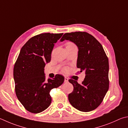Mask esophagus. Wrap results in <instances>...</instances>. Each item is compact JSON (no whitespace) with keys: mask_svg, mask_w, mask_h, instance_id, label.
<instances>
[{"mask_svg":"<svg viewBox=\"0 0 128 128\" xmlns=\"http://www.w3.org/2000/svg\"><path fill=\"white\" fill-rule=\"evenodd\" d=\"M68 82V78H66V77H65L64 78V82L65 83H66Z\"/></svg>","mask_w":128,"mask_h":128,"instance_id":"obj_1","label":"esophagus"}]
</instances>
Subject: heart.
Here are the masks:
<instances>
[{"mask_svg": "<svg viewBox=\"0 0 128 128\" xmlns=\"http://www.w3.org/2000/svg\"><path fill=\"white\" fill-rule=\"evenodd\" d=\"M73 46H76V45L73 43L68 42L66 44V47H73ZM66 70H67V69H64V71H66Z\"/></svg>", "mask_w": 128, "mask_h": 128, "instance_id": "1", "label": "heart"}]
</instances>
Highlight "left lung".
I'll use <instances>...</instances> for the list:
<instances>
[{"label":"left lung","instance_id":"1","mask_svg":"<svg viewBox=\"0 0 128 128\" xmlns=\"http://www.w3.org/2000/svg\"><path fill=\"white\" fill-rule=\"evenodd\" d=\"M69 40L78 47L76 66L85 72L82 84L69 80L74 90L68 95L70 104L83 112L96 109L102 101L108 90V60L101 44L85 32L65 34L60 42Z\"/></svg>","mask_w":128,"mask_h":128}]
</instances>
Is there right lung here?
Listing matches in <instances>:
<instances>
[{
    "mask_svg": "<svg viewBox=\"0 0 128 128\" xmlns=\"http://www.w3.org/2000/svg\"><path fill=\"white\" fill-rule=\"evenodd\" d=\"M63 34H41L30 39L20 49L13 69L15 91L27 111L40 113L52 102L50 92L59 87L64 76L57 74L46 80L44 68L52 58L54 44Z\"/></svg>",
    "mask_w": 128,
    "mask_h": 128,
    "instance_id": "obj_1",
    "label": "right lung"
}]
</instances>
